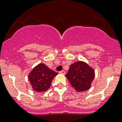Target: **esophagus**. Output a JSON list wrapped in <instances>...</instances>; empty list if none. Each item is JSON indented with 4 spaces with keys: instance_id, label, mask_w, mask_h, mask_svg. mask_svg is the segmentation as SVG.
<instances>
[{
    "instance_id": "obj_1",
    "label": "esophagus",
    "mask_w": 122,
    "mask_h": 122,
    "mask_svg": "<svg viewBox=\"0 0 122 122\" xmlns=\"http://www.w3.org/2000/svg\"><path fill=\"white\" fill-rule=\"evenodd\" d=\"M60 74H66V72H65L64 70H62V71H60Z\"/></svg>"
}]
</instances>
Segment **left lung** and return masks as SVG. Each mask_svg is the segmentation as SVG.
Wrapping results in <instances>:
<instances>
[{"label":"left lung","mask_w":122,"mask_h":122,"mask_svg":"<svg viewBox=\"0 0 122 122\" xmlns=\"http://www.w3.org/2000/svg\"><path fill=\"white\" fill-rule=\"evenodd\" d=\"M94 76V70L83 61L71 64L66 75L72 87L78 92H84L90 88Z\"/></svg>","instance_id":"8db88e82"}]
</instances>
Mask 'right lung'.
I'll return each instance as SVG.
<instances>
[{"label": "right lung", "mask_w": 122, "mask_h": 122, "mask_svg": "<svg viewBox=\"0 0 122 122\" xmlns=\"http://www.w3.org/2000/svg\"><path fill=\"white\" fill-rule=\"evenodd\" d=\"M57 72L50 70L44 64H39L29 74L28 78L34 90L44 92L51 86V82Z\"/></svg>", "instance_id": "1"}]
</instances>
